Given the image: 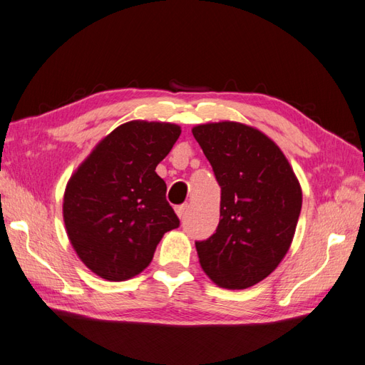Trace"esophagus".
Segmentation results:
<instances>
[{"mask_svg":"<svg viewBox=\"0 0 365 365\" xmlns=\"http://www.w3.org/2000/svg\"><path fill=\"white\" fill-rule=\"evenodd\" d=\"M188 210H190V205H180L175 207V214L179 215V218H183L186 215V212H188Z\"/></svg>","mask_w":365,"mask_h":365,"instance_id":"obj_1","label":"esophagus"}]
</instances>
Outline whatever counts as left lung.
Wrapping results in <instances>:
<instances>
[{"label":"left lung","mask_w":365,"mask_h":365,"mask_svg":"<svg viewBox=\"0 0 365 365\" xmlns=\"http://www.w3.org/2000/svg\"><path fill=\"white\" fill-rule=\"evenodd\" d=\"M222 188L217 231L195 249L205 274L225 289L269 277L292 245L303 191L278 145L232 120L192 128Z\"/></svg>","instance_id":"1"}]
</instances>
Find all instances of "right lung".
Segmentation results:
<instances>
[{
    "label": "right lung",
    "mask_w": 365,
    "mask_h": 365,
    "mask_svg": "<svg viewBox=\"0 0 365 365\" xmlns=\"http://www.w3.org/2000/svg\"><path fill=\"white\" fill-rule=\"evenodd\" d=\"M180 133L170 122L122 123L71 174L62 202L66 231L81 262L98 277L139 275L163 234L179 227L155 166Z\"/></svg>",
    "instance_id": "right-lung-1"
}]
</instances>
